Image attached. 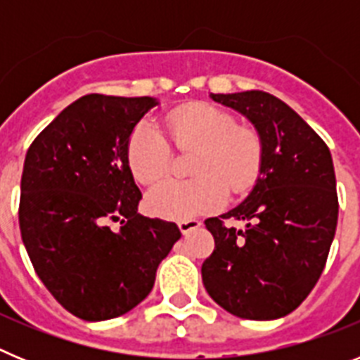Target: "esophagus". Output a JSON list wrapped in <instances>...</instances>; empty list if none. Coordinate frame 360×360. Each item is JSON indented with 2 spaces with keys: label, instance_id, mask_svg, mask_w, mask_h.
<instances>
[{
  "label": "esophagus",
  "instance_id": "34e87169",
  "mask_svg": "<svg viewBox=\"0 0 360 360\" xmlns=\"http://www.w3.org/2000/svg\"><path fill=\"white\" fill-rule=\"evenodd\" d=\"M202 227V221H198V219H187V221H178V229H180V232H182L184 236H187L189 232L196 231V229Z\"/></svg>",
  "mask_w": 360,
  "mask_h": 360
}]
</instances>
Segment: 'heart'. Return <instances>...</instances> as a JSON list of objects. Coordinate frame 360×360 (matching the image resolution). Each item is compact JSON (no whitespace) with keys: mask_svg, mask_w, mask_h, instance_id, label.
Instances as JSON below:
<instances>
[{"mask_svg":"<svg viewBox=\"0 0 360 360\" xmlns=\"http://www.w3.org/2000/svg\"><path fill=\"white\" fill-rule=\"evenodd\" d=\"M165 128L178 149H198L193 180H167L148 195L151 214L187 221L221 207L227 196L243 195L256 182L262 165V141L254 129L209 104L178 108L165 117ZM169 144L151 122H141L128 142V164L141 184L153 186L171 167Z\"/></svg>","mask_w":360,"mask_h":360,"instance_id":"b5f03b06","label":"heart"}]
</instances>
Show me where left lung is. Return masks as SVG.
I'll return each instance as SVG.
<instances>
[{"label":"left lung","mask_w":360,"mask_h":360,"mask_svg":"<svg viewBox=\"0 0 360 360\" xmlns=\"http://www.w3.org/2000/svg\"><path fill=\"white\" fill-rule=\"evenodd\" d=\"M211 98L254 124L262 176L238 207L205 219L214 250L202 265L203 285L232 316L279 319L303 303L326 265L339 214L332 155L274 95L250 90ZM225 219H243L245 229L227 228Z\"/></svg>","instance_id":"obj_1"}]
</instances>
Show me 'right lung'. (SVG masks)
Here are the masks:
<instances>
[{
  "label": "right lung",
  "mask_w": 360,
  "mask_h": 360,
  "mask_svg": "<svg viewBox=\"0 0 360 360\" xmlns=\"http://www.w3.org/2000/svg\"><path fill=\"white\" fill-rule=\"evenodd\" d=\"M153 97L90 94L59 113L25 157L19 229L43 285L84 321L119 317L144 301L180 240L171 221L136 212L128 164L133 129ZM121 227L113 231L110 223Z\"/></svg>",
  "instance_id": "add662e5"
}]
</instances>
